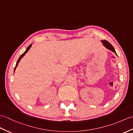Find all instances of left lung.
Listing matches in <instances>:
<instances>
[{"label":"left lung","mask_w":133,"mask_h":133,"mask_svg":"<svg viewBox=\"0 0 133 133\" xmlns=\"http://www.w3.org/2000/svg\"><path fill=\"white\" fill-rule=\"evenodd\" d=\"M102 43L103 44L104 46H105L107 48V49H109L110 50L112 51V52H114V53L116 54V52H115V49H114V47H112V45L110 44L109 42H107L106 40H103V41H102Z\"/></svg>","instance_id":"left-lung-1"}]
</instances>
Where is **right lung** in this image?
<instances>
[{"label": "right lung", "instance_id": "obj_1", "mask_svg": "<svg viewBox=\"0 0 133 133\" xmlns=\"http://www.w3.org/2000/svg\"><path fill=\"white\" fill-rule=\"evenodd\" d=\"M31 46H32V44H30V46H29V47H27V49H26V51H25L23 54H22L21 56H20V57H19V58L18 59V61H17V62H16V66H15V69H14V71H15V69H16V67H17V66H18V63H19V61H21V59H22V57H23V56L25 55V54H26L28 52V51H29V50H30V48L31 47Z\"/></svg>", "mask_w": 133, "mask_h": 133}]
</instances>
